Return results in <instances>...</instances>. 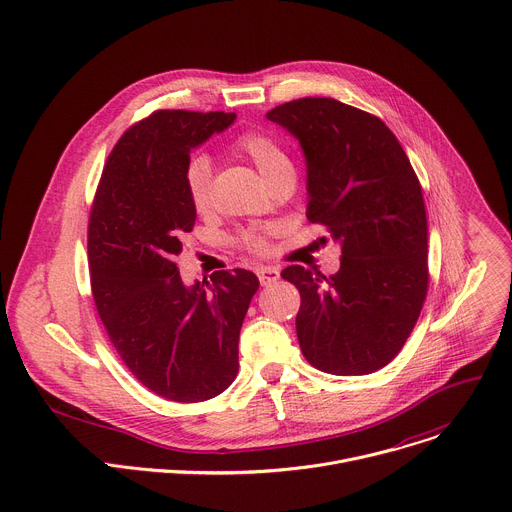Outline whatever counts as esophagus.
<instances>
[{"label": "esophagus", "instance_id": "obj_1", "mask_svg": "<svg viewBox=\"0 0 512 512\" xmlns=\"http://www.w3.org/2000/svg\"><path fill=\"white\" fill-rule=\"evenodd\" d=\"M256 274H258L262 286H270V284H274L280 278V272L276 268H272V266H260L256 270Z\"/></svg>", "mask_w": 512, "mask_h": 512}]
</instances>
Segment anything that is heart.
<instances>
[{
	"mask_svg": "<svg viewBox=\"0 0 512 512\" xmlns=\"http://www.w3.org/2000/svg\"><path fill=\"white\" fill-rule=\"evenodd\" d=\"M232 150L246 158L258 170L266 184L280 174L292 172V162L288 154L274 138L262 132L240 134L232 142ZM184 188L194 212L206 214L212 206V166L204 156H196L188 162L184 170ZM240 244L256 254H262L268 248L266 236L258 230H244L240 234Z\"/></svg>",
	"mask_w": 512,
	"mask_h": 512,
	"instance_id": "b5f03b06",
	"label": "heart"
}]
</instances>
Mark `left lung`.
<instances>
[{
    "label": "left lung",
    "mask_w": 512,
    "mask_h": 512,
    "mask_svg": "<svg viewBox=\"0 0 512 512\" xmlns=\"http://www.w3.org/2000/svg\"><path fill=\"white\" fill-rule=\"evenodd\" d=\"M306 158L308 208L340 244L326 278L288 266L300 292L296 334L318 370L356 376L386 366L404 346L428 290V228L420 182L388 126L332 98H302L266 114Z\"/></svg>",
    "instance_id": "8db88e82"
}]
</instances>
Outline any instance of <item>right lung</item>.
I'll return each instance as SVG.
<instances>
[{"label": "right lung", "mask_w": 512, "mask_h": 512, "mask_svg": "<svg viewBox=\"0 0 512 512\" xmlns=\"http://www.w3.org/2000/svg\"><path fill=\"white\" fill-rule=\"evenodd\" d=\"M236 114L158 110L134 124L104 166L88 224L92 294L130 372L154 394L202 402L238 374V340L260 282L244 268L186 286L176 266L196 212L184 170L192 148Z\"/></svg>", "instance_id": "obj_1"}]
</instances>
